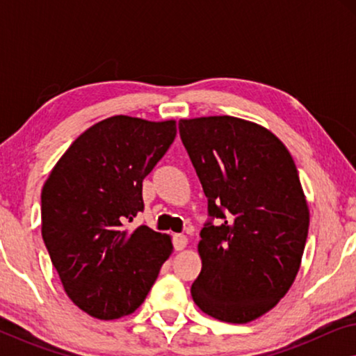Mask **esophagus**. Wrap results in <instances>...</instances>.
Returning a JSON list of instances; mask_svg holds the SVG:
<instances>
[{
    "label": "esophagus",
    "instance_id": "1",
    "mask_svg": "<svg viewBox=\"0 0 356 356\" xmlns=\"http://www.w3.org/2000/svg\"><path fill=\"white\" fill-rule=\"evenodd\" d=\"M188 245V238L184 235H173V248L177 251H181Z\"/></svg>",
    "mask_w": 356,
    "mask_h": 356
}]
</instances>
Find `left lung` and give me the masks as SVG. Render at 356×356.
I'll return each instance as SVG.
<instances>
[{"mask_svg": "<svg viewBox=\"0 0 356 356\" xmlns=\"http://www.w3.org/2000/svg\"><path fill=\"white\" fill-rule=\"evenodd\" d=\"M178 129L211 217L193 300L218 321L250 323L274 308L298 274L309 227L298 170L285 145L251 121L204 116L179 120Z\"/></svg>", "mask_w": 356, "mask_h": 356, "instance_id": "obj_1", "label": "left lung"}]
</instances>
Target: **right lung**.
I'll use <instances>...</instances> for the list:
<instances>
[{
    "instance_id": "right-lung-1",
    "label": "right lung",
    "mask_w": 356,
    "mask_h": 356,
    "mask_svg": "<svg viewBox=\"0 0 356 356\" xmlns=\"http://www.w3.org/2000/svg\"><path fill=\"white\" fill-rule=\"evenodd\" d=\"M177 138V123L116 115L84 131L42 189V236L66 295L97 319L145 300L172 240L140 225L143 181Z\"/></svg>"
}]
</instances>
